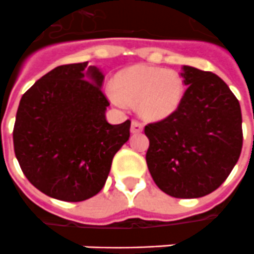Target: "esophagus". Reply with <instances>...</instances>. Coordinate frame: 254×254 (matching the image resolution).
Returning a JSON list of instances; mask_svg holds the SVG:
<instances>
[{
  "label": "esophagus",
  "mask_w": 254,
  "mask_h": 254,
  "mask_svg": "<svg viewBox=\"0 0 254 254\" xmlns=\"http://www.w3.org/2000/svg\"><path fill=\"white\" fill-rule=\"evenodd\" d=\"M142 124L138 121H132V125H130V132L132 133H140L142 132Z\"/></svg>",
  "instance_id": "obj_1"
}]
</instances>
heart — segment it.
<instances>
[{
	"mask_svg": "<svg viewBox=\"0 0 254 254\" xmlns=\"http://www.w3.org/2000/svg\"><path fill=\"white\" fill-rule=\"evenodd\" d=\"M108 97L117 108L136 103L141 117L160 121L179 109L185 97V80L174 69L133 65L116 75Z\"/></svg>",
	"mask_w": 254,
	"mask_h": 254,
	"instance_id": "heart-1",
	"label": "heart"
}]
</instances>
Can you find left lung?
<instances>
[{
    "instance_id": "8db88e82",
    "label": "left lung",
    "mask_w": 254,
    "mask_h": 254,
    "mask_svg": "<svg viewBox=\"0 0 254 254\" xmlns=\"http://www.w3.org/2000/svg\"><path fill=\"white\" fill-rule=\"evenodd\" d=\"M186 89L179 109L146 125V164L156 186L174 198L213 192L237 164L242 149L238 99L218 75L182 67Z\"/></svg>"
}]
</instances>
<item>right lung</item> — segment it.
<instances>
[{"instance_id":"right-lung-1","label":"right lung","mask_w":254,"mask_h":254,"mask_svg":"<svg viewBox=\"0 0 254 254\" xmlns=\"http://www.w3.org/2000/svg\"><path fill=\"white\" fill-rule=\"evenodd\" d=\"M103 76L89 62L59 65L21 97L14 153L27 179L51 198L82 202L98 194L129 140V120L106 121Z\"/></svg>"}]
</instances>
